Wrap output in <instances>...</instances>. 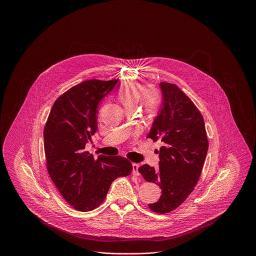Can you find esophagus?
Returning <instances> with one entry per match:
<instances>
[{
    "mask_svg": "<svg viewBox=\"0 0 256 256\" xmlns=\"http://www.w3.org/2000/svg\"><path fill=\"white\" fill-rule=\"evenodd\" d=\"M132 174L138 176V175H140V173H138V167H140V165H138V163H132Z\"/></svg>",
    "mask_w": 256,
    "mask_h": 256,
    "instance_id": "obj_1",
    "label": "esophagus"
}]
</instances>
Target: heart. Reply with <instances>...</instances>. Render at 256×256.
Listing matches in <instances>:
<instances>
[{
  "instance_id": "1",
  "label": "heart",
  "mask_w": 256,
  "mask_h": 256,
  "mask_svg": "<svg viewBox=\"0 0 256 256\" xmlns=\"http://www.w3.org/2000/svg\"><path fill=\"white\" fill-rule=\"evenodd\" d=\"M144 92V87L142 85L136 82H126L120 87L118 91V96L124 105L128 108L130 106H136L140 97L142 96ZM142 100L146 110L149 112H155L161 102L160 94L155 90L146 92L144 94Z\"/></svg>"
}]
</instances>
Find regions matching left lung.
<instances>
[{"mask_svg":"<svg viewBox=\"0 0 256 256\" xmlns=\"http://www.w3.org/2000/svg\"><path fill=\"white\" fill-rule=\"evenodd\" d=\"M162 103L147 138L160 140L159 168L144 164L138 172L162 190L149 208L159 214L178 208L192 192L206 157L208 142L202 116L176 85L161 82Z\"/></svg>","mask_w":256,"mask_h":256,"instance_id":"obj_1","label":"left lung"}]
</instances>
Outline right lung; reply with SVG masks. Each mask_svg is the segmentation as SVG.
<instances>
[{
	"mask_svg": "<svg viewBox=\"0 0 256 256\" xmlns=\"http://www.w3.org/2000/svg\"><path fill=\"white\" fill-rule=\"evenodd\" d=\"M116 84L118 80H88L70 88L56 99L44 126L50 176L62 198L80 212L96 208L112 181L132 170L126 158L100 155L94 159L85 151L98 128L99 103Z\"/></svg>",
	"mask_w": 256,
	"mask_h": 256,
	"instance_id": "obj_1",
	"label": "right lung"
}]
</instances>
